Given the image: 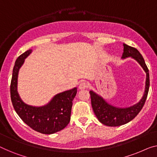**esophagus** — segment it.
Returning a JSON list of instances; mask_svg holds the SVG:
<instances>
[{
	"label": "esophagus",
	"instance_id": "esophagus-1",
	"mask_svg": "<svg viewBox=\"0 0 157 157\" xmlns=\"http://www.w3.org/2000/svg\"><path fill=\"white\" fill-rule=\"evenodd\" d=\"M89 86V84L85 81H82L79 83V90H84V89H86Z\"/></svg>",
	"mask_w": 157,
	"mask_h": 157
}]
</instances>
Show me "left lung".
Here are the masks:
<instances>
[{
	"label": "left lung",
	"instance_id": "8db88e82",
	"mask_svg": "<svg viewBox=\"0 0 157 157\" xmlns=\"http://www.w3.org/2000/svg\"><path fill=\"white\" fill-rule=\"evenodd\" d=\"M123 46L122 58L128 57L133 58L139 63V64L145 71L147 75L145 90L143 97L140 102L135 104L134 106L128 108H117L116 106H111L97 94L94 92L93 91H90L92 106L96 116L102 124L111 127H116L128 123L137 116L146 101L149 88V70L147 68L142 56L140 54L138 50L134 47L128 46L125 44H123Z\"/></svg>",
	"mask_w": 157,
	"mask_h": 157
}]
</instances>
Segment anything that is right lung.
Segmentation results:
<instances>
[{"mask_svg":"<svg viewBox=\"0 0 157 157\" xmlns=\"http://www.w3.org/2000/svg\"><path fill=\"white\" fill-rule=\"evenodd\" d=\"M29 49L16 60L10 83V97L16 113L28 126L43 134H53L66 127L71 121L72 101L77 88L58 94L48 104L41 107L29 106L22 101L17 90L18 72L25 59L30 53Z\"/></svg>","mask_w":157,"mask_h":157,"instance_id":"right-lung-1","label":"right lung"}]
</instances>
